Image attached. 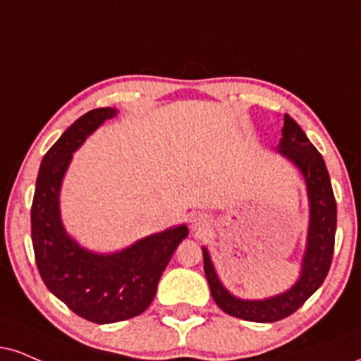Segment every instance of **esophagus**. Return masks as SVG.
I'll list each match as a JSON object with an SVG mask.
<instances>
[{"label":"esophagus","instance_id":"esophagus-1","mask_svg":"<svg viewBox=\"0 0 361 361\" xmlns=\"http://www.w3.org/2000/svg\"><path fill=\"white\" fill-rule=\"evenodd\" d=\"M192 227H193V230H203L207 227V216L203 215V214H195L193 216H192Z\"/></svg>","mask_w":361,"mask_h":361}]
</instances>
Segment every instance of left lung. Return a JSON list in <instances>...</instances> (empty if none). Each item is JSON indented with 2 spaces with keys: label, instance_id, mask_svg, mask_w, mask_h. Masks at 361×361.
<instances>
[{
  "label": "left lung",
  "instance_id": "1",
  "mask_svg": "<svg viewBox=\"0 0 361 361\" xmlns=\"http://www.w3.org/2000/svg\"><path fill=\"white\" fill-rule=\"evenodd\" d=\"M279 153L299 168L301 175L305 176L307 198H310V227H307L306 250L302 255L301 274L296 284L286 293L267 299L235 298L224 288L207 247H202L203 269H205L212 298L216 306L230 316L255 321V323H274V321L284 319L305 305L326 279L334 250L336 202H334L326 164L319 151L311 145L305 131L288 114L284 116Z\"/></svg>",
  "mask_w": 361,
  "mask_h": 361
}]
</instances>
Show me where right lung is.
Returning <instances> with one entry per match:
<instances>
[{"label":"right lung","instance_id":"add662e5","mask_svg":"<svg viewBox=\"0 0 361 361\" xmlns=\"http://www.w3.org/2000/svg\"><path fill=\"white\" fill-rule=\"evenodd\" d=\"M117 114L89 111L43 156L32 205V242L38 272L54 296L97 324L117 323L147 310L173 252L188 235L186 225L141 238L114 254H95L68 235L60 219V186L80 147L104 121Z\"/></svg>","mask_w":361,"mask_h":361}]
</instances>
